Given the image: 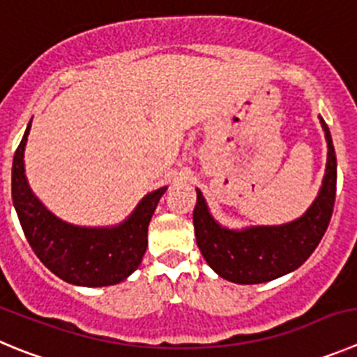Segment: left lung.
Segmentation results:
<instances>
[{"mask_svg": "<svg viewBox=\"0 0 357 357\" xmlns=\"http://www.w3.org/2000/svg\"><path fill=\"white\" fill-rule=\"evenodd\" d=\"M328 162L322 185L315 202L301 218L278 227H250L244 230L225 228L211 215L200 189H196V207L192 212L196 244L208 266L221 278L255 285L289 274L308 260L319 246L331 221L336 198V155L331 132L322 116Z\"/></svg>", "mask_w": 357, "mask_h": 357, "instance_id": "obj_1", "label": "left lung"}]
</instances>
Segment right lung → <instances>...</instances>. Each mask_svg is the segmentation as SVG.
<instances>
[{
	"mask_svg": "<svg viewBox=\"0 0 357 357\" xmlns=\"http://www.w3.org/2000/svg\"><path fill=\"white\" fill-rule=\"evenodd\" d=\"M28 123L12 165V200L29 246L51 273L81 287H107L138 269L149 244V223L168 188L143 196L132 214L116 227H76L65 223L42 205L24 175Z\"/></svg>",
	"mask_w": 357,
	"mask_h": 357,
	"instance_id": "add662e5",
	"label": "right lung"
}]
</instances>
